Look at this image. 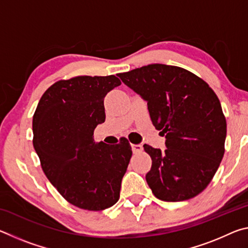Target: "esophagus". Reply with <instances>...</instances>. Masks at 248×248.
Returning a JSON list of instances; mask_svg holds the SVG:
<instances>
[{
	"label": "esophagus",
	"instance_id": "obj_1",
	"mask_svg": "<svg viewBox=\"0 0 248 248\" xmlns=\"http://www.w3.org/2000/svg\"><path fill=\"white\" fill-rule=\"evenodd\" d=\"M131 148H132V152L134 154L140 153V152H142V150H143V148H142L141 144H132Z\"/></svg>",
	"mask_w": 248,
	"mask_h": 248
}]
</instances>
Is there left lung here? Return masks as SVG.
I'll use <instances>...</instances> for the list:
<instances>
[{"mask_svg": "<svg viewBox=\"0 0 248 248\" xmlns=\"http://www.w3.org/2000/svg\"><path fill=\"white\" fill-rule=\"evenodd\" d=\"M118 77L146 100L152 124L166 138L165 151L143 145L152 158L145 179L154 196L176 202L199 195L224 155L226 120L215 92L175 65L149 64Z\"/></svg>", "mask_w": 248, "mask_h": 248, "instance_id": "1", "label": "left lung"}]
</instances>
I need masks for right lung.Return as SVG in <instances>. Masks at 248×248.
<instances>
[{
    "mask_svg": "<svg viewBox=\"0 0 248 248\" xmlns=\"http://www.w3.org/2000/svg\"><path fill=\"white\" fill-rule=\"evenodd\" d=\"M121 84L115 75L75 77L49 87L32 117V144L41 169L70 203L90 211L119 200L121 180L132 151L94 141V130L106 118L104 98Z\"/></svg>",
    "mask_w": 248,
    "mask_h": 248,
    "instance_id": "obj_1",
    "label": "right lung"
}]
</instances>
